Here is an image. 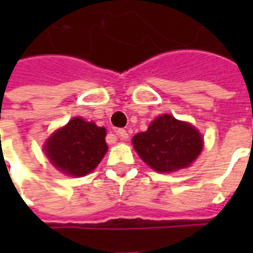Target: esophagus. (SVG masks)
I'll list each match as a JSON object with an SVG mask.
<instances>
[{"label": "esophagus", "instance_id": "obj_1", "mask_svg": "<svg viewBox=\"0 0 253 253\" xmlns=\"http://www.w3.org/2000/svg\"><path fill=\"white\" fill-rule=\"evenodd\" d=\"M116 135L119 138H122V139H127V138H128V134H127L126 130H123V128H119V130L116 131Z\"/></svg>", "mask_w": 253, "mask_h": 253}]
</instances>
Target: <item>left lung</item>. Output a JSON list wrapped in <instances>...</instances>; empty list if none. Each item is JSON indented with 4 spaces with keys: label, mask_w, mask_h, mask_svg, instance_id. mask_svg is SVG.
Listing matches in <instances>:
<instances>
[{
    "label": "left lung",
    "mask_w": 253,
    "mask_h": 253,
    "mask_svg": "<svg viewBox=\"0 0 253 253\" xmlns=\"http://www.w3.org/2000/svg\"><path fill=\"white\" fill-rule=\"evenodd\" d=\"M132 145L145 164L168 173L188 168L195 161L203 149V138L192 125L164 114L146 131L134 135Z\"/></svg>",
    "instance_id": "obj_1"
}]
</instances>
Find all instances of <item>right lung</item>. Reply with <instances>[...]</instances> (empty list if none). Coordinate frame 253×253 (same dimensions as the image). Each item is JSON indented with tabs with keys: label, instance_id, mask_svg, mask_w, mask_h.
<instances>
[{
	"label": "right lung",
	"instance_id": "add662e5",
	"mask_svg": "<svg viewBox=\"0 0 253 253\" xmlns=\"http://www.w3.org/2000/svg\"><path fill=\"white\" fill-rule=\"evenodd\" d=\"M105 128L83 118H73L44 143L51 164L62 173L81 177L90 173L107 153Z\"/></svg>",
	"mask_w": 253,
	"mask_h": 253
}]
</instances>
